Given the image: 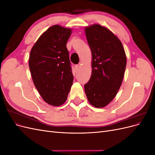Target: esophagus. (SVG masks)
I'll use <instances>...</instances> for the list:
<instances>
[{"label":"esophagus","instance_id":"esophagus-1","mask_svg":"<svg viewBox=\"0 0 155 155\" xmlns=\"http://www.w3.org/2000/svg\"><path fill=\"white\" fill-rule=\"evenodd\" d=\"M79 65H76V66H75V69H76V71H77V70H79Z\"/></svg>","mask_w":155,"mask_h":155}]
</instances>
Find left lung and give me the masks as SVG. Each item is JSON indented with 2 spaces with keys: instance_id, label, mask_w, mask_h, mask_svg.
<instances>
[{
  "instance_id": "8db88e82",
  "label": "left lung",
  "mask_w": 155,
  "mask_h": 155,
  "mask_svg": "<svg viewBox=\"0 0 155 155\" xmlns=\"http://www.w3.org/2000/svg\"><path fill=\"white\" fill-rule=\"evenodd\" d=\"M92 53L91 77L84 88L88 101L104 108L113 100L124 77L127 58L122 43L107 28L95 24L85 27Z\"/></svg>"
}]
</instances>
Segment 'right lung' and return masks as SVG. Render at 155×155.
I'll use <instances>...</instances> for the list:
<instances>
[{
    "mask_svg": "<svg viewBox=\"0 0 155 155\" xmlns=\"http://www.w3.org/2000/svg\"><path fill=\"white\" fill-rule=\"evenodd\" d=\"M72 29L50 27L31 49L29 68L34 85L43 100L52 106L66 101L74 76L67 43Z\"/></svg>",
    "mask_w": 155,
    "mask_h": 155,
    "instance_id": "obj_1",
    "label": "right lung"
}]
</instances>
